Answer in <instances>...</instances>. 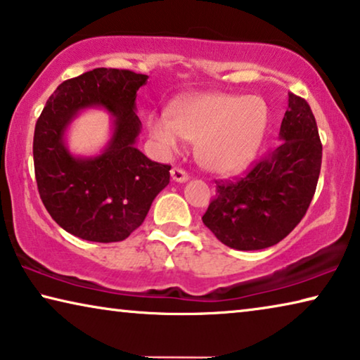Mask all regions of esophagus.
Masks as SVG:
<instances>
[{
	"mask_svg": "<svg viewBox=\"0 0 360 360\" xmlns=\"http://www.w3.org/2000/svg\"><path fill=\"white\" fill-rule=\"evenodd\" d=\"M170 176H172L174 181H179V184H185V181H188V179H190L185 170H181L179 167H174L170 170Z\"/></svg>",
	"mask_w": 360,
	"mask_h": 360,
	"instance_id": "esophagus-1",
	"label": "esophagus"
}]
</instances>
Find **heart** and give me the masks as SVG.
Here are the masks:
<instances>
[{
    "instance_id": "1",
    "label": "heart",
    "mask_w": 360,
    "mask_h": 360,
    "mask_svg": "<svg viewBox=\"0 0 360 360\" xmlns=\"http://www.w3.org/2000/svg\"><path fill=\"white\" fill-rule=\"evenodd\" d=\"M269 125L262 98L201 93L170 106V119L149 115L148 134L164 154L179 151L185 140L196 141V156L219 175L240 172L256 156Z\"/></svg>"
}]
</instances>
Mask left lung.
Returning a JSON list of instances; mask_svg holds the SVG:
<instances>
[{
    "label": "left lung",
    "instance_id": "left-lung-1",
    "mask_svg": "<svg viewBox=\"0 0 360 360\" xmlns=\"http://www.w3.org/2000/svg\"><path fill=\"white\" fill-rule=\"evenodd\" d=\"M280 146L243 179L217 185L202 222L233 250L270 248L301 222L317 188L322 143L306 99L288 95Z\"/></svg>",
    "mask_w": 360,
    "mask_h": 360
}]
</instances>
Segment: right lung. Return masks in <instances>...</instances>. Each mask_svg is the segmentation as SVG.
Here are the masks:
<instances>
[{
  "label": "right lung",
  "mask_w": 360,
  "mask_h": 360,
  "mask_svg": "<svg viewBox=\"0 0 360 360\" xmlns=\"http://www.w3.org/2000/svg\"><path fill=\"white\" fill-rule=\"evenodd\" d=\"M148 75L98 68L65 80L46 101L33 135L38 193L49 215L70 235L86 241H122L143 224L169 185L170 165L148 159L136 148L141 122L136 91ZM104 108L111 138L99 155L77 157L65 141L76 115Z\"/></svg>",
  "instance_id": "1"
}]
</instances>
